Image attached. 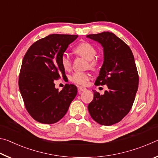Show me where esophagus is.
Segmentation results:
<instances>
[{
    "instance_id": "esophagus-1",
    "label": "esophagus",
    "mask_w": 158,
    "mask_h": 158,
    "mask_svg": "<svg viewBox=\"0 0 158 158\" xmlns=\"http://www.w3.org/2000/svg\"><path fill=\"white\" fill-rule=\"evenodd\" d=\"M78 90H79V92H82V91H85V90H86V89L83 86H79Z\"/></svg>"
}]
</instances>
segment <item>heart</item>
<instances>
[{
	"mask_svg": "<svg viewBox=\"0 0 158 158\" xmlns=\"http://www.w3.org/2000/svg\"><path fill=\"white\" fill-rule=\"evenodd\" d=\"M77 54L80 56L88 60V67L94 69L98 66V60L95 58L97 55V50L95 47L89 42H81L77 45L74 49ZM61 66L65 70H69L72 68V60L67 53H64L60 57ZM90 74L89 73H82V72H76L69 76V81L77 85H84L90 79Z\"/></svg>",
	"mask_w": 158,
	"mask_h": 158,
	"instance_id": "heart-1",
	"label": "heart"
}]
</instances>
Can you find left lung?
<instances>
[{"mask_svg": "<svg viewBox=\"0 0 158 158\" xmlns=\"http://www.w3.org/2000/svg\"><path fill=\"white\" fill-rule=\"evenodd\" d=\"M87 37L104 48V63L95 84L108 87L104 95L93 91L88 109L95 121L108 126L121 121L132 108L138 90L137 66L129 46L114 33L103 32Z\"/></svg>", "mask_w": 158, "mask_h": 158, "instance_id": "left-lung-1", "label": "left lung"}]
</instances>
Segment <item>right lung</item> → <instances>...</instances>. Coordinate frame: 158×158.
I'll use <instances>...</instances> for the list:
<instances>
[{
	"label": "right lung",
	"mask_w": 158,
	"mask_h": 158,
	"mask_svg": "<svg viewBox=\"0 0 158 158\" xmlns=\"http://www.w3.org/2000/svg\"><path fill=\"white\" fill-rule=\"evenodd\" d=\"M77 37L49 35L34 42L23 58L19 88L26 110L37 122L53 124L60 121L76 97L75 85L65 84L58 91L54 81L66 76L60 57Z\"/></svg>",
	"instance_id": "right-lung-1"
}]
</instances>
